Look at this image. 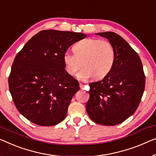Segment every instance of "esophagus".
I'll return each mask as SVG.
<instances>
[{"label":"esophagus","instance_id":"1","mask_svg":"<svg viewBox=\"0 0 156 156\" xmlns=\"http://www.w3.org/2000/svg\"><path fill=\"white\" fill-rule=\"evenodd\" d=\"M80 87L81 90H84L85 85H83V83H80Z\"/></svg>","mask_w":156,"mask_h":156}]
</instances>
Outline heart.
<instances>
[{"instance_id": "b5f03b06", "label": "heart", "mask_w": 156, "mask_h": 156, "mask_svg": "<svg viewBox=\"0 0 156 156\" xmlns=\"http://www.w3.org/2000/svg\"><path fill=\"white\" fill-rule=\"evenodd\" d=\"M73 52L66 51L63 56L65 69L71 76L78 75L79 80L85 81L94 77L103 79L112 70L115 62V50L113 44L99 38H86L73 48Z\"/></svg>"}]
</instances>
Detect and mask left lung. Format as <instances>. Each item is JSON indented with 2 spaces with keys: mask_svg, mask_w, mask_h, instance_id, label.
I'll return each mask as SVG.
<instances>
[{
  "mask_svg": "<svg viewBox=\"0 0 156 156\" xmlns=\"http://www.w3.org/2000/svg\"><path fill=\"white\" fill-rule=\"evenodd\" d=\"M97 35L113 44L115 62L103 80L89 84L86 110L97 124L113 126L135 112L144 91L146 77L137 52L121 36L111 31Z\"/></svg>",
  "mask_w": 156,
  "mask_h": 156,
  "instance_id": "left-lung-1",
  "label": "left lung"
}]
</instances>
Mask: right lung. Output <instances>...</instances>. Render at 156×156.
<instances>
[{"label":"right lung","instance_id":"obj_1","mask_svg":"<svg viewBox=\"0 0 156 156\" xmlns=\"http://www.w3.org/2000/svg\"><path fill=\"white\" fill-rule=\"evenodd\" d=\"M87 36L82 33L43 30L25 44L14 59L8 85L21 114L41 126H52L66 117L79 83L65 70L63 56Z\"/></svg>","mask_w":156,"mask_h":156}]
</instances>
